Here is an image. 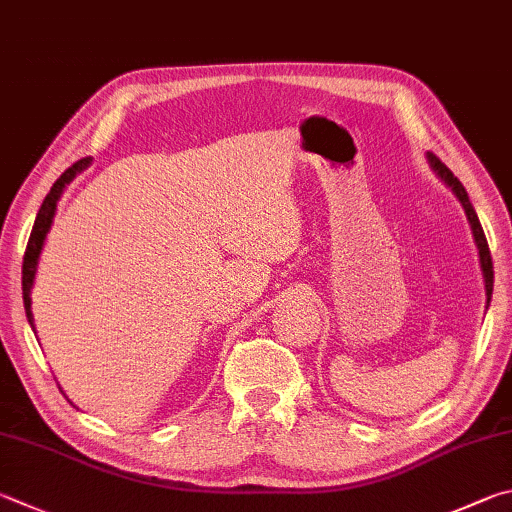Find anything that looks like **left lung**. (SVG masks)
I'll use <instances>...</instances> for the list:
<instances>
[{"label":"left lung","instance_id":"8db88e82","mask_svg":"<svg viewBox=\"0 0 512 512\" xmlns=\"http://www.w3.org/2000/svg\"><path fill=\"white\" fill-rule=\"evenodd\" d=\"M427 163H430L432 172L439 176V179L448 185V188L452 190L454 197L459 199V203L463 206V212H466L468 217V224H470V230H472V237H475V246L479 250V264H481V275H483V286H486V309L490 304V297H492V282H495V273H492V257H490V250H488V241H486V235H483V228L479 224V217L475 208H472V203L468 199V192L466 188H463L461 181L454 176L448 167H445L439 159H436L434 154L427 152L425 154Z\"/></svg>","mask_w":512,"mask_h":512}]
</instances>
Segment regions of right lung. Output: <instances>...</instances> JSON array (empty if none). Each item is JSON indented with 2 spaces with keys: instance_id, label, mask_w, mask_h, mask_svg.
Listing matches in <instances>:
<instances>
[{
  "instance_id": "right-lung-1",
  "label": "right lung",
  "mask_w": 512,
  "mask_h": 512,
  "mask_svg": "<svg viewBox=\"0 0 512 512\" xmlns=\"http://www.w3.org/2000/svg\"><path fill=\"white\" fill-rule=\"evenodd\" d=\"M91 159H82L78 163H73L67 172H64L58 181L53 183L51 192L46 194V199L42 201L40 212H37L35 217V224L31 230V237H29V246H26V253H24V264H22V295H24V311H26V320H29L31 329L35 331V322H33V311H31V288L35 282V273H37V262H40V255H42V248H44V241L46 235H49L51 224H53V217H55V210H58V201L62 197V192L67 185L76 179V174H80L82 170H87Z\"/></svg>"
}]
</instances>
